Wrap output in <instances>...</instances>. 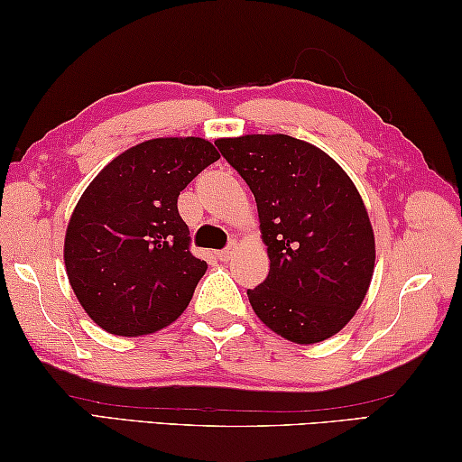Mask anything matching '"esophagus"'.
I'll list each match as a JSON object with an SVG mask.
<instances>
[{
    "label": "esophagus",
    "mask_w": 462,
    "mask_h": 462,
    "mask_svg": "<svg viewBox=\"0 0 462 462\" xmlns=\"http://www.w3.org/2000/svg\"><path fill=\"white\" fill-rule=\"evenodd\" d=\"M236 248H238L236 242H230V245L226 246L224 250H220V253H216V254H217V259H220V261H230V259H232V254L236 253Z\"/></svg>",
    "instance_id": "34e87169"
}]
</instances>
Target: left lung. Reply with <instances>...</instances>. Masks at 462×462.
I'll list each match as a JSON object with an SVG mask.
<instances>
[{
    "instance_id": "obj_1",
    "label": "left lung",
    "mask_w": 462,
    "mask_h": 462,
    "mask_svg": "<svg viewBox=\"0 0 462 462\" xmlns=\"http://www.w3.org/2000/svg\"><path fill=\"white\" fill-rule=\"evenodd\" d=\"M259 209L269 275L248 289L254 314L295 344L338 334L369 291L374 234L361 193L322 148L287 134L217 138Z\"/></svg>"
}]
</instances>
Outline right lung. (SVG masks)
Instances as JSON below:
<instances>
[{
  "label": "right lung",
  "mask_w": 462,
  "mask_h": 462,
  "mask_svg": "<svg viewBox=\"0 0 462 462\" xmlns=\"http://www.w3.org/2000/svg\"><path fill=\"white\" fill-rule=\"evenodd\" d=\"M217 159L206 138H152L116 156L83 191L62 254L77 300L106 332H159L189 306L208 263L191 254L177 198Z\"/></svg>",
  "instance_id": "obj_1"
}]
</instances>
